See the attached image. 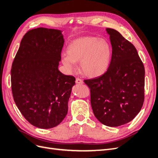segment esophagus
<instances>
[{"label":"esophagus","instance_id":"34e87169","mask_svg":"<svg viewBox=\"0 0 158 158\" xmlns=\"http://www.w3.org/2000/svg\"><path fill=\"white\" fill-rule=\"evenodd\" d=\"M75 83L77 84H83V81L81 80L79 78H76L75 79Z\"/></svg>","mask_w":158,"mask_h":158}]
</instances>
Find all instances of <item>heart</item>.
<instances>
[{
	"mask_svg": "<svg viewBox=\"0 0 158 158\" xmlns=\"http://www.w3.org/2000/svg\"><path fill=\"white\" fill-rule=\"evenodd\" d=\"M112 56V47L106 39L83 37L69 44L66 55L62 56V63L67 72L77 69L76 62H80L82 72L89 77H98L106 72Z\"/></svg>",
	"mask_w": 158,
	"mask_h": 158,
	"instance_id": "b5f03b06",
	"label": "heart"
}]
</instances>
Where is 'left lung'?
<instances>
[{
  "mask_svg": "<svg viewBox=\"0 0 158 158\" xmlns=\"http://www.w3.org/2000/svg\"><path fill=\"white\" fill-rule=\"evenodd\" d=\"M112 57L107 72L85 80L90 103L102 124L117 127L128 123L141 110L144 99V67L136 48L117 31L107 28Z\"/></svg>",
  "mask_w": 158,
  "mask_h": 158,
  "instance_id": "left-lung-1",
  "label": "left lung"
}]
</instances>
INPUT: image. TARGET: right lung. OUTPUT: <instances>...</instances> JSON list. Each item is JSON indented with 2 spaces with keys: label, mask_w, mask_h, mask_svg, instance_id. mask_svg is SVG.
I'll use <instances>...</instances> for the list:
<instances>
[{
  "label": "right lung",
  "mask_w": 158,
  "mask_h": 158,
  "mask_svg": "<svg viewBox=\"0 0 158 158\" xmlns=\"http://www.w3.org/2000/svg\"><path fill=\"white\" fill-rule=\"evenodd\" d=\"M64 40L62 31L40 27L21 40L11 69V91L29 123L42 129L59 124L68 113L75 78L58 69Z\"/></svg>",
  "instance_id": "1"
}]
</instances>
